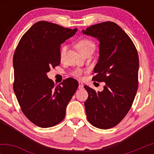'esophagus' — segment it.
<instances>
[{"instance_id":"34e87169","label":"esophagus","mask_w":154,"mask_h":154,"mask_svg":"<svg viewBox=\"0 0 154 154\" xmlns=\"http://www.w3.org/2000/svg\"><path fill=\"white\" fill-rule=\"evenodd\" d=\"M83 88V83L81 81H79V89H82Z\"/></svg>"}]
</instances>
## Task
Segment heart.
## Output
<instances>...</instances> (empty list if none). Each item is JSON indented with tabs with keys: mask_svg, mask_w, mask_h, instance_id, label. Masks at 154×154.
Masks as SVG:
<instances>
[{
	"mask_svg": "<svg viewBox=\"0 0 154 154\" xmlns=\"http://www.w3.org/2000/svg\"><path fill=\"white\" fill-rule=\"evenodd\" d=\"M75 46H76L77 49L79 50V51L82 54H84L89 51L94 52V49H95V44L94 43V42H92L91 40L87 38H83L79 40L76 43V44H75ZM66 49L67 46L66 45H62V48H61L60 56L62 58L64 56L65 53H66ZM82 74H83V71L81 69H77L73 73V75L78 77H80Z\"/></svg>",
	"mask_w": 154,
	"mask_h": 154,
	"instance_id": "1",
	"label": "heart"
}]
</instances>
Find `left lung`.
Segmentation results:
<instances>
[{"instance_id": "left-lung-1", "label": "left lung", "mask_w": 154, "mask_h": 154, "mask_svg": "<svg viewBox=\"0 0 154 154\" xmlns=\"http://www.w3.org/2000/svg\"><path fill=\"white\" fill-rule=\"evenodd\" d=\"M82 32L100 41L92 80L105 83L98 92L84 86L88 92L84 103L87 119L94 127L109 129L124 119L133 103L138 88V53L130 38L114 22L92 25Z\"/></svg>"}]
</instances>
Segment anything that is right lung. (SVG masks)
I'll return each mask as SVG.
<instances>
[{
    "mask_svg": "<svg viewBox=\"0 0 154 154\" xmlns=\"http://www.w3.org/2000/svg\"><path fill=\"white\" fill-rule=\"evenodd\" d=\"M77 30L40 21L23 35L14 52V94L24 114L38 127L60 123L79 87L78 81L71 78L55 87L47 75L50 68L60 64L61 44Z\"/></svg>",
    "mask_w": 154,
    "mask_h": 154,
    "instance_id": "obj_1",
    "label": "right lung"
}]
</instances>
